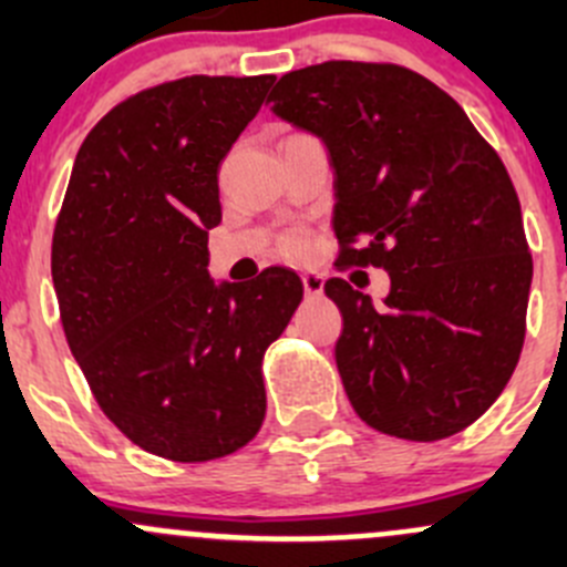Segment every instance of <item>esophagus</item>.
I'll list each match as a JSON object with an SVG mask.
<instances>
[{
    "instance_id": "34e87169",
    "label": "esophagus",
    "mask_w": 567,
    "mask_h": 567,
    "mask_svg": "<svg viewBox=\"0 0 567 567\" xmlns=\"http://www.w3.org/2000/svg\"><path fill=\"white\" fill-rule=\"evenodd\" d=\"M301 285H305L307 296H320L323 293V277L320 274H301Z\"/></svg>"
}]
</instances>
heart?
Instances as JSON below:
<instances>
[{
    "label": "heart",
    "instance_id": "obj_1",
    "mask_svg": "<svg viewBox=\"0 0 567 567\" xmlns=\"http://www.w3.org/2000/svg\"><path fill=\"white\" fill-rule=\"evenodd\" d=\"M307 249H310V241H307L305 233H290V236H285L282 251L288 257H305Z\"/></svg>",
    "mask_w": 567,
    "mask_h": 567
}]
</instances>
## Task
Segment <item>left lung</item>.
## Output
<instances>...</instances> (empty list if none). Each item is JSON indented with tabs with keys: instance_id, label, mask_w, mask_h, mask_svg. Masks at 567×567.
I'll use <instances>...</instances> for the list:
<instances>
[{
	"instance_id": "obj_1",
	"label": "left lung",
	"mask_w": 567,
	"mask_h": 567,
	"mask_svg": "<svg viewBox=\"0 0 567 567\" xmlns=\"http://www.w3.org/2000/svg\"><path fill=\"white\" fill-rule=\"evenodd\" d=\"M274 114L334 167L337 268H384V307L331 277L334 357L375 431L439 442L491 409L527 334L532 255L505 164L442 87L392 62L329 60L279 79Z\"/></svg>"
}]
</instances>
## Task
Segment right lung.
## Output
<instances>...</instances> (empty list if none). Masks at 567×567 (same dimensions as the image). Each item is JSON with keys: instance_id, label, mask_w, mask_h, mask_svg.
I'll return each mask as SVG.
<instances>
[{"instance_id": "right-lung-1", "label": "right lung", "mask_w": 567, "mask_h": 567, "mask_svg": "<svg viewBox=\"0 0 567 567\" xmlns=\"http://www.w3.org/2000/svg\"><path fill=\"white\" fill-rule=\"evenodd\" d=\"M274 76H183L120 101L82 142L51 241L65 340L101 411L145 453L225 458L266 416L262 357L301 279L208 277L219 164Z\"/></svg>"}]
</instances>
